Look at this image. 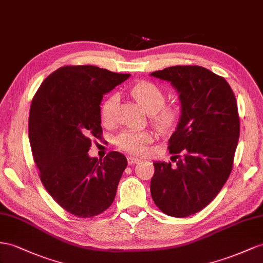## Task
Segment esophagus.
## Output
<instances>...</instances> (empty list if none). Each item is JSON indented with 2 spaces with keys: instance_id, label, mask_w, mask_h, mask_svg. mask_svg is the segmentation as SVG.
Segmentation results:
<instances>
[{
  "instance_id": "1",
  "label": "esophagus",
  "mask_w": 263,
  "mask_h": 263,
  "mask_svg": "<svg viewBox=\"0 0 263 263\" xmlns=\"http://www.w3.org/2000/svg\"><path fill=\"white\" fill-rule=\"evenodd\" d=\"M127 162H129L130 165L138 164L140 162V160L138 158H134V157H127Z\"/></svg>"
}]
</instances>
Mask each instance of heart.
Wrapping results in <instances>:
<instances>
[{"label": "heart", "mask_w": 263, "mask_h": 263, "mask_svg": "<svg viewBox=\"0 0 263 263\" xmlns=\"http://www.w3.org/2000/svg\"><path fill=\"white\" fill-rule=\"evenodd\" d=\"M129 96L142 107V110L151 114L153 125L161 132L170 130L176 125L180 117V109L174 104L164 105L165 92L162 87L150 81H140L134 83L129 91ZM119 100L116 94L107 97L101 105V120L103 124H112L118 114ZM151 141L147 132L127 130L119 134L116 145L120 150L141 156L146 151V145Z\"/></svg>", "instance_id": "heart-1"}]
</instances>
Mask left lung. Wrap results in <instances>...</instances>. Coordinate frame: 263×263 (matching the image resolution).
Here are the masks:
<instances>
[{
    "mask_svg": "<svg viewBox=\"0 0 263 263\" xmlns=\"http://www.w3.org/2000/svg\"><path fill=\"white\" fill-rule=\"evenodd\" d=\"M180 94L181 118L169 140L171 162H154L151 196L166 215L185 218L218 196L233 167L240 136L231 86L199 65H176L151 73Z\"/></svg>",
    "mask_w": 263,
    "mask_h": 263,
    "instance_id": "1",
    "label": "left lung"
}]
</instances>
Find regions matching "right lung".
Instances as JSON below:
<instances>
[{
	"label": "right lung",
	"mask_w": 263,
	"mask_h": 263,
	"mask_svg": "<svg viewBox=\"0 0 263 263\" xmlns=\"http://www.w3.org/2000/svg\"><path fill=\"white\" fill-rule=\"evenodd\" d=\"M130 74L94 65H65L51 73L32 100L29 138L33 160L45 190L65 211L92 218L109 208L127 161L110 151L90 158L91 138L102 136L103 94Z\"/></svg>",
	"instance_id": "right-lung-1"
}]
</instances>
